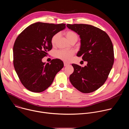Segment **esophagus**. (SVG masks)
<instances>
[{"label":"esophagus","instance_id":"obj_1","mask_svg":"<svg viewBox=\"0 0 129 129\" xmlns=\"http://www.w3.org/2000/svg\"><path fill=\"white\" fill-rule=\"evenodd\" d=\"M69 65V63H67V62H64V66H68V65Z\"/></svg>","mask_w":129,"mask_h":129}]
</instances>
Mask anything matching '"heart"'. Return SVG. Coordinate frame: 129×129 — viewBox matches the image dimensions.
<instances>
[{"label":"heart","mask_w":129,"mask_h":129,"mask_svg":"<svg viewBox=\"0 0 129 129\" xmlns=\"http://www.w3.org/2000/svg\"><path fill=\"white\" fill-rule=\"evenodd\" d=\"M65 35L67 38L71 42L72 40L78 38L77 34L72 30H67L65 33ZM59 34L58 33L54 34L51 39V43L52 45H54L56 43V41L59 37ZM75 52L72 50H64L61 49L56 51L54 53V56L60 60L64 61H69L72 57V55L74 54Z\"/></svg>","instance_id":"obj_1"}]
</instances>
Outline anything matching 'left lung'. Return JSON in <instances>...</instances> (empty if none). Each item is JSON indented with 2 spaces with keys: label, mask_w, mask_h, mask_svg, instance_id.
<instances>
[{
  "label": "left lung",
  "mask_w": 129,
  "mask_h": 129,
  "mask_svg": "<svg viewBox=\"0 0 129 129\" xmlns=\"http://www.w3.org/2000/svg\"><path fill=\"white\" fill-rule=\"evenodd\" d=\"M81 38L78 57L87 64L84 67L72 64L74 71L69 77L71 84L84 93L96 90L105 83L114 60L112 41L108 34L99 28L85 24H67Z\"/></svg>",
  "instance_id": "obj_1"
}]
</instances>
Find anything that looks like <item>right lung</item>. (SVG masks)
Returning a JSON list of instances; mask_svg holds the SVG:
<instances>
[{"label": "right lung", "instance_id": "right-lung-1", "mask_svg": "<svg viewBox=\"0 0 129 129\" xmlns=\"http://www.w3.org/2000/svg\"><path fill=\"white\" fill-rule=\"evenodd\" d=\"M65 27L64 23L36 22L17 37L13 46V64L22 84L27 90L33 92L45 90L63 67V61L59 59L46 64L42 59L52 48V37Z\"/></svg>", "mask_w": 129, "mask_h": 129}]
</instances>
